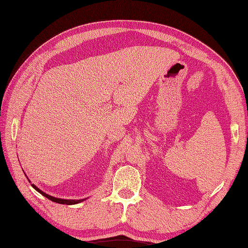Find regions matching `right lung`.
Here are the masks:
<instances>
[{
  "mask_svg": "<svg viewBox=\"0 0 248 248\" xmlns=\"http://www.w3.org/2000/svg\"><path fill=\"white\" fill-rule=\"evenodd\" d=\"M29 180V179H28ZM29 183H31V180H29ZM31 186L35 188V189L39 192V194H41L43 196H45L46 198H48L49 200H51V201H53V202H57V203H61V204H77V203H79V202H82V201H84L85 199H79V200H70V199H61V198H56V197H52V196H50V195H47L46 194V192H44V191H41L38 187H36L35 185H31Z\"/></svg>",
  "mask_w": 248,
  "mask_h": 248,
  "instance_id": "add662e5",
  "label": "right lung"
}]
</instances>
